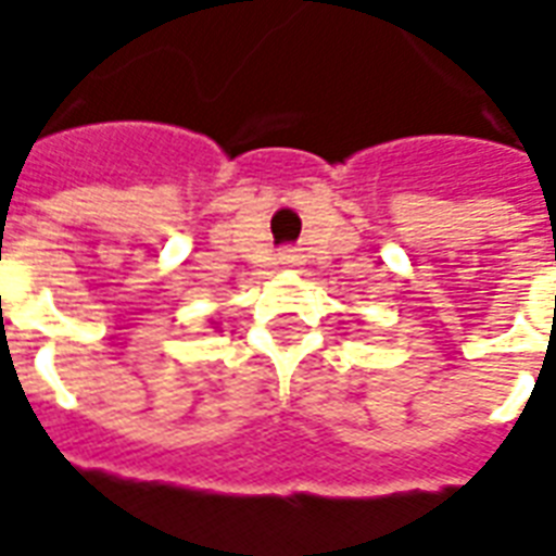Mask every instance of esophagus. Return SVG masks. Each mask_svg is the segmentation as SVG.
Listing matches in <instances>:
<instances>
[{
    "mask_svg": "<svg viewBox=\"0 0 556 556\" xmlns=\"http://www.w3.org/2000/svg\"><path fill=\"white\" fill-rule=\"evenodd\" d=\"M283 261H287V263H293V261H295V254H283Z\"/></svg>",
    "mask_w": 556,
    "mask_h": 556,
    "instance_id": "34e87169",
    "label": "esophagus"
}]
</instances>
